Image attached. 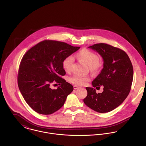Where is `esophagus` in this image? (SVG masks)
Here are the masks:
<instances>
[{
    "label": "esophagus",
    "instance_id": "34e87169",
    "mask_svg": "<svg viewBox=\"0 0 146 146\" xmlns=\"http://www.w3.org/2000/svg\"><path fill=\"white\" fill-rule=\"evenodd\" d=\"M74 89H77L79 88V86H78L77 85H74Z\"/></svg>",
    "mask_w": 146,
    "mask_h": 146
}]
</instances>
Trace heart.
Instances as JSON below:
<instances>
[{
  "mask_svg": "<svg viewBox=\"0 0 146 146\" xmlns=\"http://www.w3.org/2000/svg\"><path fill=\"white\" fill-rule=\"evenodd\" d=\"M75 57L83 62L88 65L90 72L93 74L99 73L104 66L103 61L99 58L98 56L92 51L86 49H83L75 54ZM73 63V59L68 57L65 58L62 62L63 68L66 72H70ZM90 80L88 76H81L74 75L69 78L70 83L77 85H84Z\"/></svg>",
  "mask_w": 146,
  "mask_h": 146,
  "instance_id": "1",
  "label": "heart"
}]
</instances>
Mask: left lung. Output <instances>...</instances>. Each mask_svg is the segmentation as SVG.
I'll list each match as a JSON object with an SVG mask.
<instances>
[{
  "label": "left lung",
  "mask_w": 146,
  "mask_h": 146,
  "mask_svg": "<svg viewBox=\"0 0 146 146\" xmlns=\"http://www.w3.org/2000/svg\"><path fill=\"white\" fill-rule=\"evenodd\" d=\"M88 48L97 52L104 60V68L92 82L94 87L102 85L104 91L97 94L94 88L86 87L84 102L94 111L105 113L121 104L127 97L133 79L131 61L124 50L105 43L95 44Z\"/></svg>",
  "instance_id": "8db88e82"
}]
</instances>
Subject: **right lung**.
Returning <instances> with one entry per match:
<instances>
[{"label":"right lung","instance_id":"1","mask_svg":"<svg viewBox=\"0 0 146 146\" xmlns=\"http://www.w3.org/2000/svg\"><path fill=\"white\" fill-rule=\"evenodd\" d=\"M79 48L64 42L45 40L24 54L18 72V86L26 103L35 112L50 115L63 106L74 88L61 78L66 74L63 61ZM53 83L60 86L52 89Z\"/></svg>","mask_w":146,"mask_h":146}]
</instances>
